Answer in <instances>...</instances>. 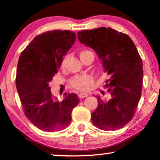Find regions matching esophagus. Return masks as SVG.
<instances>
[{
    "mask_svg": "<svg viewBox=\"0 0 160 160\" xmlns=\"http://www.w3.org/2000/svg\"><path fill=\"white\" fill-rule=\"evenodd\" d=\"M88 95V94H87V93H85V92H81V93L79 94V95H78V96H79V98H80V99L86 98Z\"/></svg>",
    "mask_w": 160,
    "mask_h": 160,
    "instance_id": "obj_1",
    "label": "esophagus"
}]
</instances>
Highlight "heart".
<instances>
[{"label":"heart","instance_id":"obj_1","mask_svg":"<svg viewBox=\"0 0 160 160\" xmlns=\"http://www.w3.org/2000/svg\"><path fill=\"white\" fill-rule=\"evenodd\" d=\"M89 54H92V53L90 51H89V50H82L80 52L79 55H80V59L82 60L83 58H85L86 55ZM65 61H66V59H64L62 60V62L61 63L62 67L65 66ZM92 78H91L90 76L87 75L75 76V77L71 78L70 80V85H72V87H73L75 89L78 90H84L85 89H87L88 86L92 83Z\"/></svg>","mask_w":160,"mask_h":160}]
</instances>
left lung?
Returning <instances> with one entry per match:
<instances>
[{"mask_svg": "<svg viewBox=\"0 0 160 160\" xmlns=\"http://www.w3.org/2000/svg\"><path fill=\"white\" fill-rule=\"evenodd\" d=\"M81 43L95 50L110 75L105 88L111 95L108 101L97 96L98 106L92 113L93 125L102 130H116L135 115L141 98L142 60L128 35L110 28L82 30L78 33Z\"/></svg>", "mask_w": 160, "mask_h": 160, "instance_id": "left-lung-1", "label": "left lung"}]
</instances>
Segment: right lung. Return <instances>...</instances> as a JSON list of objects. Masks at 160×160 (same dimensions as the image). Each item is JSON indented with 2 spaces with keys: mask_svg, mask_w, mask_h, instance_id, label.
<instances>
[{
  "mask_svg": "<svg viewBox=\"0 0 160 160\" xmlns=\"http://www.w3.org/2000/svg\"><path fill=\"white\" fill-rule=\"evenodd\" d=\"M75 40V33L69 30L45 32L37 35L19 57L18 93L25 115L42 131L57 132L67 128L72 109L80 102L76 94L66 92L64 100L58 101L49 87Z\"/></svg>",
  "mask_w": 160,
  "mask_h": 160,
  "instance_id": "obj_1",
  "label": "right lung"
}]
</instances>
